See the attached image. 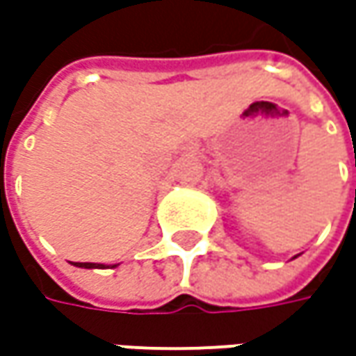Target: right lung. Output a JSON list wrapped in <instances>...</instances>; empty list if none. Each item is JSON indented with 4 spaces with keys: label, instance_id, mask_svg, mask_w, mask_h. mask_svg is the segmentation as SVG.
<instances>
[{
    "label": "right lung",
    "instance_id": "add662e5",
    "mask_svg": "<svg viewBox=\"0 0 356 356\" xmlns=\"http://www.w3.org/2000/svg\"><path fill=\"white\" fill-rule=\"evenodd\" d=\"M76 267H85V269H92V267H104L103 264H75ZM115 267V266H113Z\"/></svg>",
    "mask_w": 356,
    "mask_h": 356
}]
</instances>
